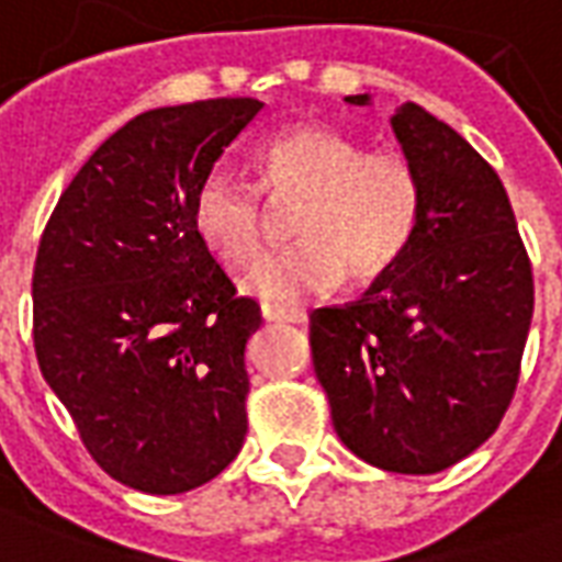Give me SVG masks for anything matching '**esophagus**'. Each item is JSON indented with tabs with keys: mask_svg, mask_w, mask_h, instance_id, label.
<instances>
[{
	"mask_svg": "<svg viewBox=\"0 0 562 562\" xmlns=\"http://www.w3.org/2000/svg\"><path fill=\"white\" fill-rule=\"evenodd\" d=\"M263 317L269 323H305L308 314L299 308H281V305H263Z\"/></svg>",
	"mask_w": 562,
	"mask_h": 562,
	"instance_id": "34e87169",
	"label": "esophagus"
}]
</instances>
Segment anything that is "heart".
<instances>
[{
  "label": "heart",
  "mask_w": 562,
  "mask_h": 562,
  "mask_svg": "<svg viewBox=\"0 0 562 562\" xmlns=\"http://www.w3.org/2000/svg\"><path fill=\"white\" fill-rule=\"evenodd\" d=\"M263 188L276 200L302 194L293 231L296 245L269 254L245 278L251 296L290 305L331 293L353 269L356 278L389 272L411 248L422 221V182L395 151L366 146L329 125H299L257 155ZM191 227L224 266H251L266 239L260 194L239 176L212 170L200 182Z\"/></svg>",
  "instance_id": "b5f03b06"
}]
</instances>
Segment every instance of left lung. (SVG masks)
I'll use <instances>...</instances> for the list:
<instances>
[{"label":"left lung","mask_w":562,"mask_h":562,"mask_svg":"<svg viewBox=\"0 0 562 562\" xmlns=\"http://www.w3.org/2000/svg\"><path fill=\"white\" fill-rule=\"evenodd\" d=\"M392 131L422 182L419 231L366 296L311 314V356L341 443L380 470L428 476L497 431L533 321V272L494 167L411 101Z\"/></svg>","instance_id":"obj_1"}]
</instances>
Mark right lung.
Here are the masks:
<instances>
[{
    "label": "right lung",
    "mask_w": 562,
    "mask_h": 562,
    "mask_svg": "<svg viewBox=\"0 0 562 562\" xmlns=\"http://www.w3.org/2000/svg\"><path fill=\"white\" fill-rule=\"evenodd\" d=\"M263 101L134 116L65 188L32 276L35 356L80 440L143 494H186L239 454L260 305L191 227L200 182Z\"/></svg>",
    "instance_id": "right-lung-1"
}]
</instances>
